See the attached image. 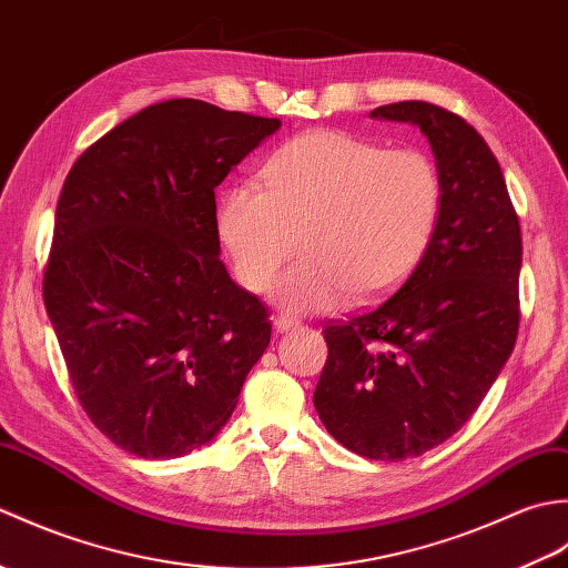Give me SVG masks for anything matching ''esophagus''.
<instances>
[{"instance_id": "1", "label": "esophagus", "mask_w": 568, "mask_h": 568, "mask_svg": "<svg viewBox=\"0 0 568 568\" xmlns=\"http://www.w3.org/2000/svg\"><path fill=\"white\" fill-rule=\"evenodd\" d=\"M273 327H275L277 332H291V329H297V327H300V322L293 320V317L281 315V317L273 320Z\"/></svg>"}]
</instances>
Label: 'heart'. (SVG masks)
<instances>
[{
  "label": "heart",
  "mask_w": 568,
  "mask_h": 568,
  "mask_svg": "<svg viewBox=\"0 0 568 568\" xmlns=\"http://www.w3.org/2000/svg\"><path fill=\"white\" fill-rule=\"evenodd\" d=\"M261 178L263 187H226L214 222L251 293L268 291L300 234L307 253L277 283L283 310L332 312L390 293L437 234L442 175L419 149L317 129L283 143Z\"/></svg>",
  "instance_id": "obj_1"
}]
</instances>
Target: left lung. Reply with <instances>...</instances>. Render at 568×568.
Listing matches in <instances>:
<instances>
[{"label":"left lung","mask_w":568,"mask_h":568,"mask_svg":"<svg viewBox=\"0 0 568 568\" xmlns=\"http://www.w3.org/2000/svg\"><path fill=\"white\" fill-rule=\"evenodd\" d=\"M373 119L427 136L442 175L437 234L393 297L327 324L315 407L358 456L405 462L476 413L520 327L523 236L496 155L478 131L429 102H395Z\"/></svg>","instance_id":"obj_1"}]
</instances>
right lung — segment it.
<instances>
[{
    "instance_id": "add662e5",
    "label": "right lung",
    "mask_w": 568,
    "mask_h": 568,
    "mask_svg": "<svg viewBox=\"0 0 568 568\" xmlns=\"http://www.w3.org/2000/svg\"><path fill=\"white\" fill-rule=\"evenodd\" d=\"M277 129L168 100L70 168L43 303L82 409L129 454L175 458L212 442L271 344L268 307L220 261L214 187Z\"/></svg>"
}]
</instances>
